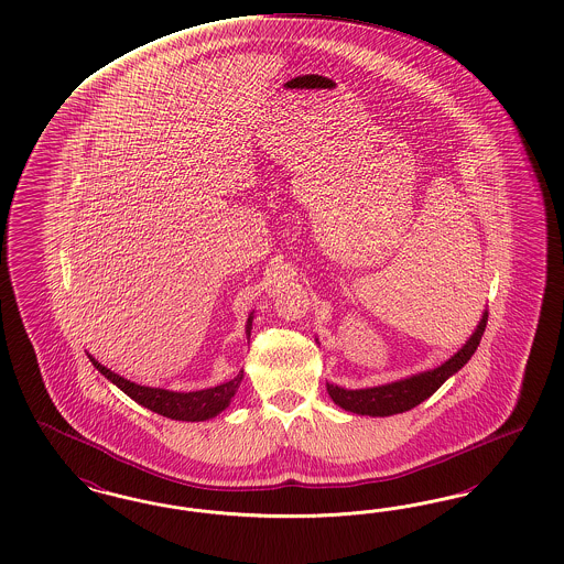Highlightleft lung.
<instances>
[{
	"instance_id": "1",
	"label": "left lung",
	"mask_w": 564,
	"mask_h": 564,
	"mask_svg": "<svg viewBox=\"0 0 564 564\" xmlns=\"http://www.w3.org/2000/svg\"><path fill=\"white\" fill-rule=\"evenodd\" d=\"M487 318H489V313L485 311L468 341L451 359L441 362L434 369L413 373V376L397 380V382L382 383V386H373V388H359V390H350V388H341L336 383L327 382V392L336 405L341 406L344 411L357 413V415L386 417V415L409 411V409L424 403L443 383L449 380L451 376H455L466 362L473 359L480 338L485 334Z\"/></svg>"
}]
</instances>
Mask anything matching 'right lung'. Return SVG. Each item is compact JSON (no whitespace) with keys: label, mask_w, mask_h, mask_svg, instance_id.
Wrapping results in <instances>:
<instances>
[{"label":"right lung","mask_w":564,"mask_h":564,"mask_svg":"<svg viewBox=\"0 0 564 564\" xmlns=\"http://www.w3.org/2000/svg\"><path fill=\"white\" fill-rule=\"evenodd\" d=\"M251 321L253 313H249L248 325H246V336H251ZM91 365L109 380L113 382L119 390H123L130 399H134L138 405L147 406L155 411L163 417L178 420V422H205L223 413L226 406L230 405L232 397L237 394L239 386L243 382V369L228 382L214 386V388H203V390H193V392H176V390H165V388H151V386H140V383L130 382L107 369L105 365L96 361L91 355Z\"/></svg>","instance_id":"obj_1"}]
</instances>
